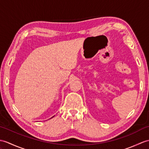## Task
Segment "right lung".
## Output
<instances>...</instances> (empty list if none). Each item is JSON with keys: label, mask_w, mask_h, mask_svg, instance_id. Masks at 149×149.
I'll use <instances>...</instances> for the list:
<instances>
[{"label": "right lung", "mask_w": 149, "mask_h": 149, "mask_svg": "<svg viewBox=\"0 0 149 149\" xmlns=\"http://www.w3.org/2000/svg\"><path fill=\"white\" fill-rule=\"evenodd\" d=\"M53 117H54V116H53ZM53 117H51V118H53Z\"/></svg>", "instance_id": "obj_1"}]
</instances>
